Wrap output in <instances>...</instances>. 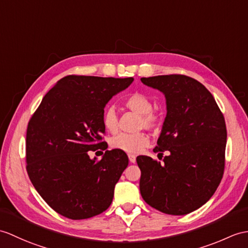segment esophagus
Instances as JSON below:
<instances>
[{"instance_id":"34e87169","label":"esophagus","mask_w":248,"mask_h":248,"mask_svg":"<svg viewBox=\"0 0 248 248\" xmlns=\"http://www.w3.org/2000/svg\"><path fill=\"white\" fill-rule=\"evenodd\" d=\"M129 160L131 163H135L136 162V156L135 155H133V154H129Z\"/></svg>"}]
</instances>
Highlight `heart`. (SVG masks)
Returning <instances> with one entry per match:
<instances>
[{
  "label": "heart",
  "instance_id": "heart-1",
  "mask_svg": "<svg viewBox=\"0 0 248 248\" xmlns=\"http://www.w3.org/2000/svg\"><path fill=\"white\" fill-rule=\"evenodd\" d=\"M124 105L130 110L141 115V126H145L146 129L149 130H153L156 129L159 125L160 115L152 110L153 102L147 95L142 93L131 94L125 98ZM102 123L108 132H111V133L117 132L118 115L114 107L108 108L105 113H103ZM148 145L149 138L145 133H120L119 135L115 136L111 141L112 148L128 153L140 152Z\"/></svg>",
  "mask_w": 248,
  "mask_h": 248
}]
</instances>
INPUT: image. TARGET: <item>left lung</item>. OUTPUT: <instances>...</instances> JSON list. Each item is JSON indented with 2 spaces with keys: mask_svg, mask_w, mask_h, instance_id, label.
<instances>
[{
  "mask_svg": "<svg viewBox=\"0 0 248 248\" xmlns=\"http://www.w3.org/2000/svg\"><path fill=\"white\" fill-rule=\"evenodd\" d=\"M165 95L167 115L155 153L164 164L140 155V190L145 202L172 216L199 209L214 195L223 177L227 132L214 96L198 80L184 75L141 78Z\"/></svg>",
  "mask_w": 248,
  "mask_h": 248,
  "instance_id": "obj_1",
  "label": "left lung"
}]
</instances>
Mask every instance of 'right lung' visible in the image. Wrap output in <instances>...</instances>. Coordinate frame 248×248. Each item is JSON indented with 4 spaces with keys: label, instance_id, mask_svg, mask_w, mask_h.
I'll return each instance as SVG.
<instances>
[{
    "label": "right lung",
    "instance_id": "1",
    "mask_svg": "<svg viewBox=\"0 0 248 248\" xmlns=\"http://www.w3.org/2000/svg\"><path fill=\"white\" fill-rule=\"evenodd\" d=\"M133 78L66 76L48 91L27 126L26 169L33 187L59 215L83 220L110 207L129 158L118 149L100 160L88 151L100 141L107 103Z\"/></svg>",
    "mask_w": 248,
    "mask_h": 248
}]
</instances>
